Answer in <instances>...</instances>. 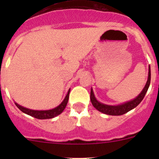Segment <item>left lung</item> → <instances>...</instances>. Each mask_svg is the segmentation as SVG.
Listing matches in <instances>:
<instances>
[{"label":"left lung","instance_id":"left-lung-1","mask_svg":"<svg viewBox=\"0 0 159 159\" xmlns=\"http://www.w3.org/2000/svg\"><path fill=\"white\" fill-rule=\"evenodd\" d=\"M150 81H151V68L150 66L148 68V80H147V82L145 84V88L142 91V92L135 98L133 100L129 101V102H125V103H123L121 105H105V104H102L101 102H99L96 99V98L94 97V92H93V90L91 89V96H90V98H91V104L93 105V106L96 108L99 111L102 112L104 114H106V115H124V114L127 113L129 111L132 110L133 108H134L135 107H137L139 104L141 103L142 100H143L144 97H145V94H146L147 91H148L149 85H150Z\"/></svg>","mask_w":159,"mask_h":159}]
</instances>
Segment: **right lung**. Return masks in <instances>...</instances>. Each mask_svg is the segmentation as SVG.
Segmentation results:
<instances>
[{"instance_id": "1", "label": "right lung", "mask_w": 159, "mask_h": 159, "mask_svg": "<svg viewBox=\"0 0 159 159\" xmlns=\"http://www.w3.org/2000/svg\"><path fill=\"white\" fill-rule=\"evenodd\" d=\"M69 93H70V89L68 90V94H67V95L65 96L63 102H62L58 106L51 110H45V111L32 110V109H29V108H25V107L18 105L17 103H15V105L22 112L30 115V116L34 117V118H38V119H49V118H54V117L57 116V115H60V114L65 110V107H66L67 104H68V98H69Z\"/></svg>"}]
</instances>
